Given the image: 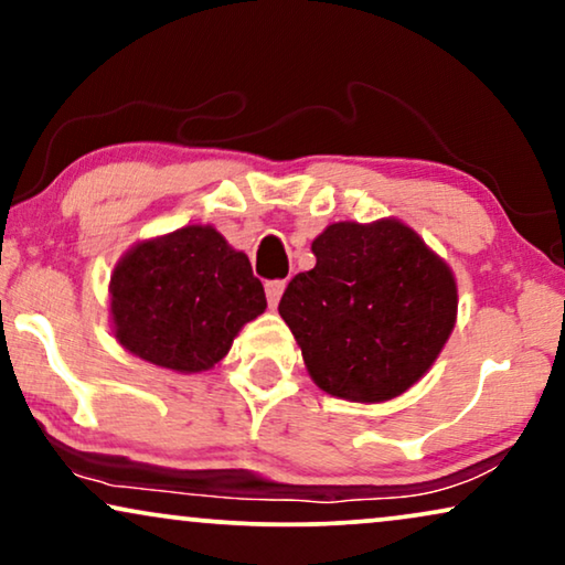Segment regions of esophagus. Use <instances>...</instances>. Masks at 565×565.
I'll return each instance as SVG.
<instances>
[{
    "instance_id": "obj_1",
    "label": "esophagus",
    "mask_w": 565,
    "mask_h": 565,
    "mask_svg": "<svg viewBox=\"0 0 565 565\" xmlns=\"http://www.w3.org/2000/svg\"><path fill=\"white\" fill-rule=\"evenodd\" d=\"M282 290H285V280H269V282H265V292H267V300H269V306H277L280 303V296H282Z\"/></svg>"
}]
</instances>
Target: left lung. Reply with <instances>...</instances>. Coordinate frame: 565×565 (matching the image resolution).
Segmentation results:
<instances>
[{"label": "left lung", "instance_id": "8db88e82", "mask_svg": "<svg viewBox=\"0 0 565 565\" xmlns=\"http://www.w3.org/2000/svg\"><path fill=\"white\" fill-rule=\"evenodd\" d=\"M316 267L285 288L282 321L321 391L377 404L431 367L458 316L450 267L401 221L331 223Z\"/></svg>", "mask_w": 565, "mask_h": 565}]
</instances>
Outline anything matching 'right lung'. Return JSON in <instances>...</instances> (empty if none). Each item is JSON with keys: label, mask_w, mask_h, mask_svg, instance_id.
Segmentation results:
<instances>
[{"label": "right lung", "mask_w": 565, "mask_h": 565, "mask_svg": "<svg viewBox=\"0 0 565 565\" xmlns=\"http://www.w3.org/2000/svg\"><path fill=\"white\" fill-rule=\"evenodd\" d=\"M265 308L249 257L231 249L213 226L136 244L110 280L118 342L180 373H200L226 358L238 329Z\"/></svg>", "instance_id": "add662e5"}]
</instances>
